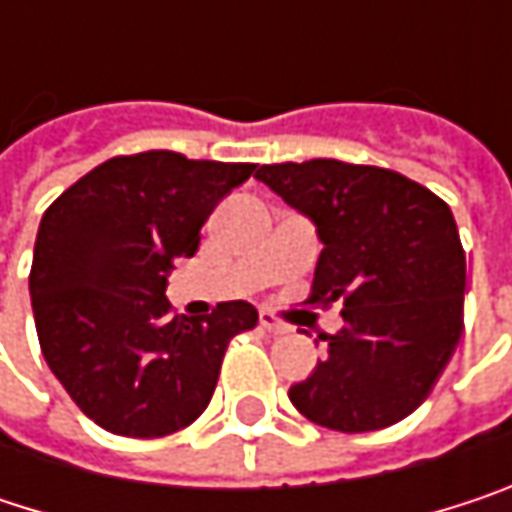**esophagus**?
Returning a JSON list of instances; mask_svg holds the SVG:
<instances>
[{"mask_svg": "<svg viewBox=\"0 0 512 512\" xmlns=\"http://www.w3.org/2000/svg\"><path fill=\"white\" fill-rule=\"evenodd\" d=\"M260 329H266V332H272V335H284V332H290V326H287V323H281L272 311H260Z\"/></svg>", "mask_w": 512, "mask_h": 512, "instance_id": "34e87169", "label": "esophagus"}]
</instances>
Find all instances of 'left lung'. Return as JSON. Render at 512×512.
Segmentation results:
<instances>
[{
    "mask_svg": "<svg viewBox=\"0 0 512 512\" xmlns=\"http://www.w3.org/2000/svg\"><path fill=\"white\" fill-rule=\"evenodd\" d=\"M308 216L323 252L311 302H344L329 356L290 385V403L338 433H370L412 415L462 335L465 252L451 207L376 165L308 159L255 174Z\"/></svg>",
    "mask_w": 512,
    "mask_h": 512,
    "instance_id": "1",
    "label": "left lung"
}]
</instances>
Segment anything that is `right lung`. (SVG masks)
Listing matches in <instances>:
<instances>
[{
	"label": "right lung",
	"mask_w": 512,
	"mask_h": 512,
	"mask_svg": "<svg viewBox=\"0 0 512 512\" xmlns=\"http://www.w3.org/2000/svg\"><path fill=\"white\" fill-rule=\"evenodd\" d=\"M252 171L174 151L115 156L44 213L29 275L41 353L103 430L159 439L189 427L231 338L257 323L243 299L204 317H174L165 299L174 260L198 252L201 225Z\"/></svg>",
	"instance_id": "right-lung-1"
}]
</instances>
